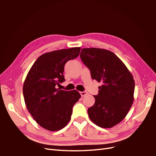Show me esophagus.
I'll list each match as a JSON object with an SVG mask.
<instances>
[{
    "instance_id": "1",
    "label": "esophagus",
    "mask_w": 156,
    "mask_h": 156,
    "mask_svg": "<svg viewBox=\"0 0 156 156\" xmlns=\"http://www.w3.org/2000/svg\"><path fill=\"white\" fill-rule=\"evenodd\" d=\"M88 94V92H86V91H83V92H80V94H81V96L82 97H85L86 95H87Z\"/></svg>"
}]
</instances>
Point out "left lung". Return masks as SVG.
I'll return each mask as SVG.
<instances>
[{
  "label": "left lung",
  "mask_w": 156,
  "mask_h": 156,
  "mask_svg": "<svg viewBox=\"0 0 156 156\" xmlns=\"http://www.w3.org/2000/svg\"><path fill=\"white\" fill-rule=\"evenodd\" d=\"M82 62L90 69L92 78L102 86L94 96V105L88 117L102 128H111L122 121L134 101L135 81L130 71L113 52L101 48H83Z\"/></svg>",
  "instance_id": "8db88e82"
}]
</instances>
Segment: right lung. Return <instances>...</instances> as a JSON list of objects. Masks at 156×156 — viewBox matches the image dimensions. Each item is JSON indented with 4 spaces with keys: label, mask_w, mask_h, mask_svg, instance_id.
<instances>
[{
    "label": "right lung",
    "mask_w": 156,
    "mask_h": 156,
    "mask_svg": "<svg viewBox=\"0 0 156 156\" xmlns=\"http://www.w3.org/2000/svg\"><path fill=\"white\" fill-rule=\"evenodd\" d=\"M80 49L72 48L45 53L37 59L26 76L23 87L26 107L35 121L47 130L56 131L66 127L73 106L81 97L76 90L56 88L65 81L66 63L77 58Z\"/></svg>",
    "instance_id": "1"
}]
</instances>
